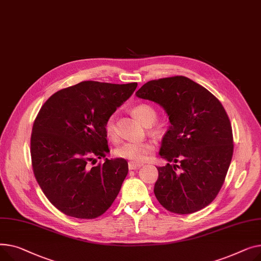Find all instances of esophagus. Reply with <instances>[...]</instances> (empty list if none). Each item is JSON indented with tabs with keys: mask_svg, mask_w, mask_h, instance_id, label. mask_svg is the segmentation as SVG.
Wrapping results in <instances>:
<instances>
[{
	"mask_svg": "<svg viewBox=\"0 0 261 261\" xmlns=\"http://www.w3.org/2000/svg\"><path fill=\"white\" fill-rule=\"evenodd\" d=\"M141 166H142V164H137V163H133V162L128 163L129 170H137V168H140Z\"/></svg>",
	"mask_w": 261,
	"mask_h": 261,
	"instance_id": "obj_1",
	"label": "esophagus"
}]
</instances>
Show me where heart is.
Masks as SVG:
<instances>
[{
  "label": "heart",
  "instance_id": "heart-1",
  "mask_svg": "<svg viewBox=\"0 0 261 261\" xmlns=\"http://www.w3.org/2000/svg\"><path fill=\"white\" fill-rule=\"evenodd\" d=\"M133 114L145 126L151 125L157 118V113L154 107L145 103L136 105L133 109ZM104 130L110 140L115 141L118 139L116 118L114 115L106 119ZM154 149L155 147L150 142H126L116 149V155L120 158L129 160L133 163L140 164L148 158Z\"/></svg>",
  "mask_w": 261,
  "mask_h": 261
}]
</instances>
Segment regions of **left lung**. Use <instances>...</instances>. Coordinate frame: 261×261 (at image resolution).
<instances>
[{
  "instance_id": "obj_1",
  "label": "left lung",
  "mask_w": 261,
  "mask_h": 261,
  "mask_svg": "<svg viewBox=\"0 0 261 261\" xmlns=\"http://www.w3.org/2000/svg\"><path fill=\"white\" fill-rule=\"evenodd\" d=\"M163 107L170 127L157 167L154 193L167 211L192 214L218 195L233 157L232 125L220 101L203 86L183 75L151 80L136 93Z\"/></svg>"
}]
</instances>
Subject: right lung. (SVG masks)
<instances>
[{
	"label": "right lung",
	"mask_w": 261,
	"mask_h": 261,
	"mask_svg": "<svg viewBox=\"0 0 261 261\" xmlns=\"http://www.w3.org/2000/svg\"><path fill=\"white\" fill-rule=\"evenodd\" d=\"M137 85L83 81L57 91L41 107L30 139L33 170L45 196L65 215L94 219L115 201L127 161L89 163L110 152L105 121Z\"/></svg>",
	"instance_id": "right-lung-1"
}]
</instances>
